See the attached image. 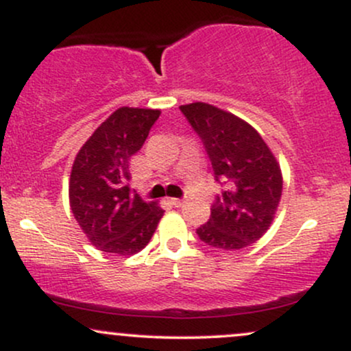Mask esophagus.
Returning a JSON list of instances; mask_svg holds the SVG:
<instances>
[{
    "mask_svg": "<svg viewBox=\"0 0 351 351\" xmlns=\"http://www.w3.org/2000/svg\"><path fill=\"white\" fill-rule=\"evenodd\" d=\"M170 203H171L175 208H181V206H183V204H184V201H183V199H178V198H171Z\"/></svg>",
    "mask_w": 351,
    "mask_h": 351,
    "instance_id": "obj_1",
    "label": "esophagus"
}]
</instances>
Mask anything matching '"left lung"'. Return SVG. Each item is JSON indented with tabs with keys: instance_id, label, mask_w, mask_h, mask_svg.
<instances>
[{
	"instance_id": "8db88e82",
	"label": "left lung",
	"mask_w": 351,
	"mask_h": 351,
	"mask_svg": "<svg viewBox=\"0 0 351 351\" xmlns=\"http://www.w3.org/2000/svg\"><path fill=\"white\" fill-rule=\"evenodd\" d=\"M180 108L203 140L216 180L226 183L209 221L196 232L203 243L223 251L247 247L276 217L284 183L280 165L259 132L237 115L206 102Z\"/></svg>"
}]
</instances>
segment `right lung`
<instances>
[{
    "label": "right lung",
    "instance_id": "add662e5",
    "mask_svg": "<svg viewBox=\"0 0 351 351\" xmlns=\"http://www.w3.org/2000/svg\"><path fill=\"white\" fill-rule=\"evenodd\" d=\"M158 108L120 107L95 128L72 163L69 204L88 243L114 256H134L150 243L163 209L128 188L130 158L143 147Z\"/></svg>",
    "mask_w": 351,
    "mask_h": 351
}]
</instances>
